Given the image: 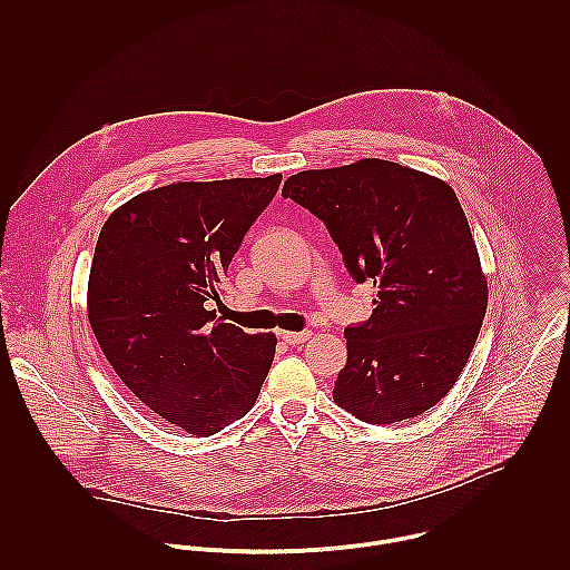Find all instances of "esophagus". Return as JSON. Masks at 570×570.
Segmentation results:
<instances>
[{"mask_svg":"<svg viewBox=\"0 0 570 570\" xmlns=\"http://www.w3.org/2000/svg\"><path fill=\"white\" fill-rule=\"evenodd\" d=\"M281 337L287 342V344H303L312 337V331H281Z\"/></svg>","mask_w":570,"mask_h":570,"instance_id":"34e87169","label":"esophagus"}]
</instances>
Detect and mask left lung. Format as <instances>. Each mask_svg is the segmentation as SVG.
I'll return each mask as SVG.
<instances>
[{
	"label": "left lung",
	"instance_id": "obj_1",
	"mask_svg": "<svg viewBox=\"0 0 570 570\" xmlns=\"http://www.w3.org/2000/svg\"><path fill=\"white\" fill-rule=\"evenodd\" d=\"M321 222L348 274L373 281L366 323L346 326L333 402L366 423H397L456 384L488 312V281L456 193L439 177L366 158L301 170L283 186Z\"/></svg>",
	"mask_w": 570,
	"mask_h": 570
}]
</instances>
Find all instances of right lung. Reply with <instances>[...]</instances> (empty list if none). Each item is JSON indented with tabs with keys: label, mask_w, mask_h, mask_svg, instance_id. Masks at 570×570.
Here are the masks:
<instances>
[{
	"label": "right lung",
	"mask_w": 570,
	"mask_h": 570,
	"mask_svg": "<svg viewBox=\"0 0 570 570\" xmlns=\"http://www.w3.org/2000/svg\"><path fill=\"white\" fill-rule=\"evenodd\" d=\"M281 173L177 181L136 195L105 222L87 318L122 384L168 425L210 436L245 416L276 351L206 309Z\"/></svg>",
	"instance_id": "add662e5"
}]
</instances>
